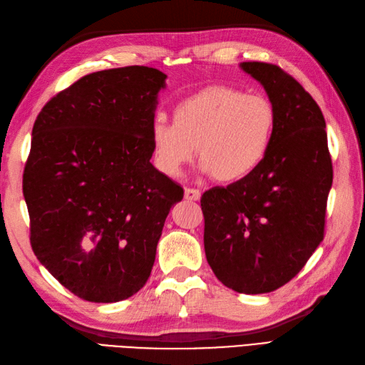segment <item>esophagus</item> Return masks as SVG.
Segmentation results:
<instances>
[{
  "label": "esophagus",
  "instance_id": "obj_1",
  "mask_svg": "<svg viewBox=\"0 0 365 365\" xmlns=\"http://www.w3.org/2000/svg\"><path fill=\"white\" fill-rule=\"evenodd\" d=\"M184 198L189 201H198L201 198V192L198 189H185L184 190Z\"/></svg>",
  "mask_w": 365,
  "mask_h": 365
}]
</instances>
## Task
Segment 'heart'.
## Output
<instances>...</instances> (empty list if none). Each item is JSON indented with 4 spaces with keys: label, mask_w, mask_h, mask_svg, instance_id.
I'll return each instance as SVG.
<instances>
[{
    "label": "heart",
    "mask_w": 365,
    "mask_h": 365,
    "mask_svg": "<svg viewBox=\"0 0 365 365\" xmlns=\"http://www.w3.org/2000/svg\"><path fill=\"white\" fill-rule=\"evenodd\" d=\"M277 125L269 98L229 86L205 87L175 106L173 123L161 116L152 121L153 164L173 178L198 152L204 173L222 182H240L267 158Z\"/></svg>",
    "instance_id": "1"
}]
</instances>
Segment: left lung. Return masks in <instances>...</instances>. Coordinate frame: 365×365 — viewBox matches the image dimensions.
Returning <instances> with one entry per match:
<instances>
[{"instance_id": "obj_1", "label": "left lung", "mask_w": 365, "mask_h": 365, "mask_svg": "<svg viewBox=\"0 0 365 365\" xmlns=\"http://www.w3.org/2000/svg\"><path fill=\"white\" fill-rule=\"evenodd\" d=\"M278 116L272 149L250 178L201 198L204 250L215 277L238 293L282 287L324 240L333 169L317 101L281 67L241 63Z\"/></svg>"}]
</instances>
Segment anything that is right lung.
Listing matches in <instances>:
<instances>
[{
	"mask_svg": "<svg viewBox=\"0 0 365 365\" xmlns=\"http://www.w3.org/2000/svg\"><path fill=\"white\" fill-rule=\"evenodd\" d=\"M165 78L145 66L86 75L34 124L23 176L32 250L86 301L118 302L144 287L167 215L184 196L150 163Z\"/></svg>",
	"mask_w": 365,
	"mask_h": 365,
	"instance_id": "add662e5",
	"label": "right lung"
}]
</instances>
